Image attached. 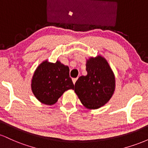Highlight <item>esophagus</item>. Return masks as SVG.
<instances>
[{
  "label": "esophagus",
  "instance_id": "esophagus-1",
  "mask_svg": "<svg viewBox=\"0 0 148 148\" xmlns=\"http://www.w3.org/2000/svg\"><path fill=\"white\" fill-rule=\"evenodd\" d=\"M76 80H77V78H74V79H72V81H73V83H74V84H75Z\"/></svg>",
  "mask_w": 148,
  "mask_h": 148
}]
</instances>
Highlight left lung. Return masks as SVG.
<instances>
[{
    "label": "left lung",
    "instance_id": "obj_1",
    "mask_svg": "<svg viewBox=\"0 0 148 148\" xmlns=\"http://www.w3.org/2000/svg\"><path fill=\"white\" fill-rule=\"evenodd\" d=\"M86 65L87 75L80 76L74 90L86 108L97 109L104 106L114 93V73L106 58L99 55L90 57Z\"/></svg>",
    "mask_w": 148,
    "mask_h": 148
}]
</instances>
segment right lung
Returning <instances> with one entry per match:
<instances>
[{"mask_svg":"<svg viewBox=\"0 0 148 148\" xmlns=\"http://www.w3.org/2000/svg\"><path fill=\"white\" fill-rule=\"evenodd\" d=\"M68 66L57 60L55 63L44 60L37 66L31 79V90L38 101L54 104L65 91L74 89Z\"/></svg>","mask_w":148,"mask_h":148,"instance_id":"right-lung-1","label":"right lung"}]
</instances>
